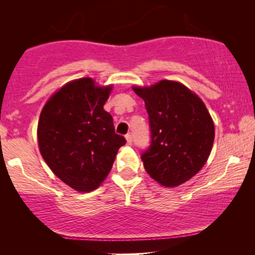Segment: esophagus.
<instances>
[{
  "instance_id": "1",
  "label": "esophagus",
  "mask_w": 255,
  "mask_h": 255,
  "mask_svg": "<svg viewBox=\"0 0 255 255\" xmlns=\"http://www.w3.org/2000/svg\"><path fill=\"white\" fill-rule=\"evenodd\" d=\"M125 138H127L128 145H132V135H131L130 133H128V134L125 135Z\"/></svg>"
}]
</instances>
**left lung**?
I'll return each instance as SVG.
<instances>
[{
	"label": "left lung",
	"mask_w": 255,
	"mask_h": 255,
	"mask_svg": "<svg viewBox=\"0 0 255 255\" xmlns=\"http://www.w3.org/2000/svg\"><path fill=\"white\" fill-rule=\"evenodd\" d=\"M145 102L152 132L141 155L146 172L160 186L179 187L207 162L215 140L212 117L201 97L183 83L161 80L132 86Z\"/></svg>",
	"instance_id": "obj_1"
}]
</instances>
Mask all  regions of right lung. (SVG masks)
Wrapping results in <instances>:
<instances>
[{"mask_svg":"<svg viewBox=\"0 0 255 255\" xmlns=\"http://www.w3.org/2000/svg\"><path fill=\"white\" fill-rule=\"evenodd\" d=\"M114 86L92 78L65 83L41 110L37 128L40 154L62 182L80 193L99 188L127 140L115 133L104 110Z\"/></svg>","mask_w":255,"mask_h":255,"instance_id":"right-lung-1","label":"right lung"}]
</instances>
